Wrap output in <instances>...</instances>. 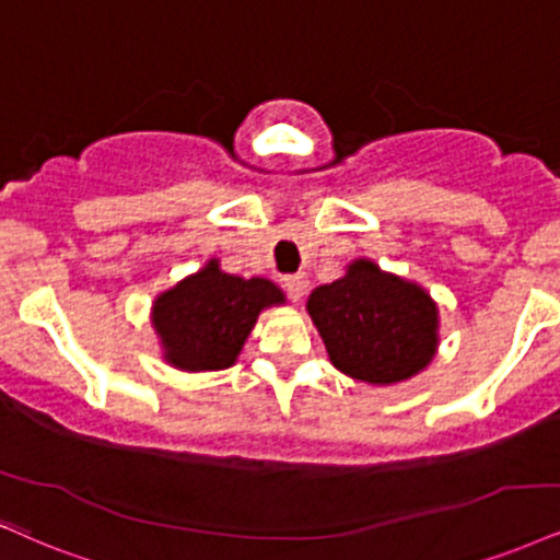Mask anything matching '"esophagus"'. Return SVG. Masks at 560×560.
I'll use <instances>...</instances> for the list:
<instances>
[{
    "label": "esophagus",
    "instance_id": "obj_1",
    "mask_svg": "<svg viewBox=\"0 0 560 560\" xmlns=\"http://www.w3.org/2000/svg\"><path fill=\"white\" fill-rule=\"evenodd\" d=\"M284 289H287L289 298H292L294 302H300L302 298H305V292H307V276L305 273L284 276Z\"/></svg>",
    "mask_w": 560,
    "mask_h": 560
}]
</instances>
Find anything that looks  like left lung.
Masks as SVG:
<instances>
[{"mask_svg":"<svg viewBox=\"0 0 560 560\" xmlns=\"http://www.w3.org/2000/svg\"><path fill=\"white\" fill-rule=\"evenodd\" d=\"M307 315L331 365L370 386L415 378L441 345L435 300L417 281L381 271L370 258L352 260L345 276L315 287Z\"/></svg>","mask_w":560,"mask_h":560,"instance_id":"1","label":"left lung"}]
</instances>
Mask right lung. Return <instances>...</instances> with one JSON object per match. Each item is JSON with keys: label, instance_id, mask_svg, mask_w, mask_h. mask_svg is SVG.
I'll return each instance as SVG.
<instances>
[{"label": "right lung", "instance_id": "add662e5", "mask_svg": "<svg viewBox=\"0 0 560 560\" xmlns=\"http://www.w3.org/2000/svg\"><path fill=\"white\" fill-rule=\"evenodd\" d=\"M284 302V292L273 281L226 273L219 258H211L200 271L156 294L151 326L166 365L185 373H213L237 362L262 310Z\"/></svg>", "mask_w": 560, "mask_h": 560}]
</instances>
